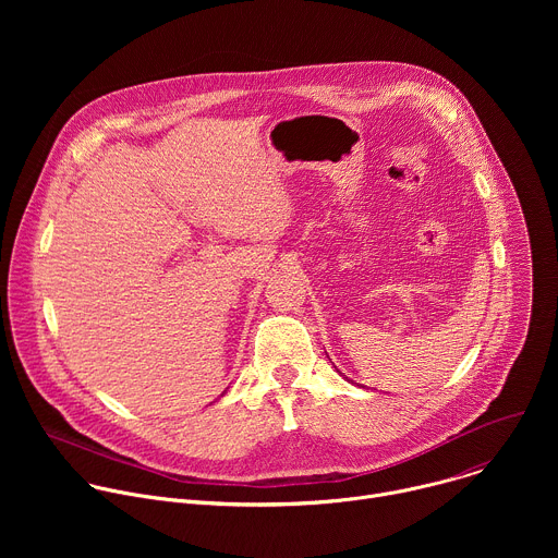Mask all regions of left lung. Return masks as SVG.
<instances>
[{
  "label": "left lung",
  "mask_w": 558,
  "mask_h": 558,
  "mask_svg": "<svg viewBox=\"0 0 558 558\" xmlns=\"http://www.w3.org/2000/svg\"><path fill=\"white\" fill-rule=\"evenodd\" d=\"M349 381H351V379H349Z\"/></svg>",
  "instance_id": "8db88e82"
}]
</instances>
